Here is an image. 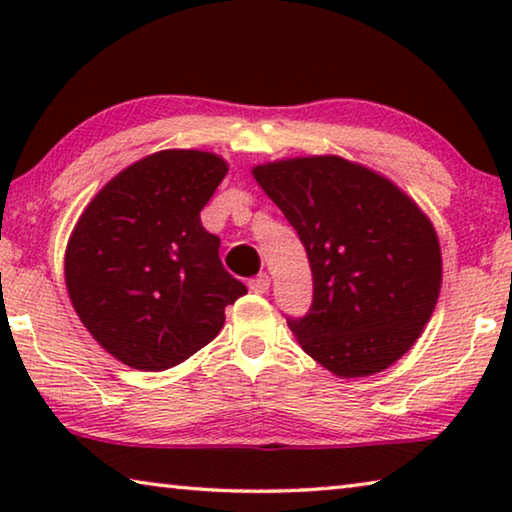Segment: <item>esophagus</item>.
<instances>
[{"label": "esophagus", "mask_w": 512, "mask_h": 512, "mask_svg": "<svg viewBox=\"0 0 512 512\" xmlns=\"http://www.w3.org/2000/svg\"><path fill=\"white\" fill-rule=\"evenodd\" d=\"M248 289L253 293H266L268 289H271V277H268L266 273L253 277V280L248 282Z\"/></svg>", "instance_id": "esophagus-1"}]
</instances>
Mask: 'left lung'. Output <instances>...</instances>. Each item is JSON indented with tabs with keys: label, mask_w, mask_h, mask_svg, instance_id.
<instances>
[{
	"label": "left lung",
	"mask_w": 512,
	"mask_h": 512,
	"mask_svg": "<svg viewBox=\"0 0 512 512\" xmlns=\"http://www.w3.org/2000/svg\"><path fill=\"white\" fill-rule=\"evenodd\" d=\"M307 250L314 302L289 318L300 348L336 377L404 357L436 309L443 257L433 223L391 180L339 155L253 167Z\"/></svg>",
	"instance_id": "obj_1"
}]
</instances>
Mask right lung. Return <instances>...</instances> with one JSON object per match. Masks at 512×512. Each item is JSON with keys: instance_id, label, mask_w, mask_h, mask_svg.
I'll return each mask as SVG.
<instances>
[{"instance_id": "obj_1", "label": "right lung", "mask_w": 512, "mask_h": 512, "mask_svg": "<svg viewBox=\"0 0 512 512\" xmlns=\"http://www.w3.org/2000/svg\"><path fill=\"white\" fill-rule=\"evenodd\" d=\"M228 173L221 155L167 149L103 185L65 250L74 311L103 350L160 372L205 348L246 287L225 271L201 210Z\"/></svg>"}]
</instances>
